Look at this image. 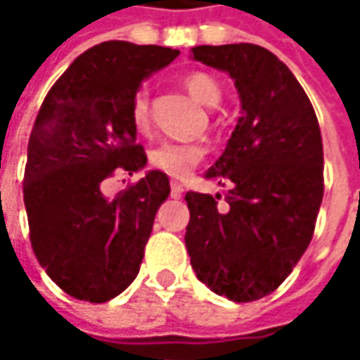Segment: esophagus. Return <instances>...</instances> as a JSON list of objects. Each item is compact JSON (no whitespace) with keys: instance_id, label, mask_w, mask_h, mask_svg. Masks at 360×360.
I'll return each instance as SVG.
<instances>
[{"instance_id":"esophagus-1","label":"esophagus","mask_w":360,"mask_h":360,"mask_svg":"<svg viewBox=\"0 0 360 360\" xmlns=\"http://www.w3.org/2000/svg\"><path fill=\"white\" fill-rule=\"evenodd\" d=\"M183 191H185V189H183V185H181V183H177V181H173V183H171V195H173V198H181V195H183Z\"/></svg>"}]
</instances>
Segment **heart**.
<instances>
[{
    "instance_id": "1",
    "label": "heart",
    "mask_w": 360,
    "mask_h": 360,
    "mask_svg": "<svg viewBox=\"0 0 360 360\" xmlns=\"http://www.w3.org/2000/svg\"><path fill=\"white\" fill-rule=\"evenodd\" d=\"M183 85L185 89L204 106H217L221 102V87L219 83L206 75V72H187L183 77ZM129 118L131 124L135 127V131L146 133L150 129V100H148V91L146 89H137L129 102ZM204 156V148L198 143H173V141H165L160 146H156L150 152V162L154 169H158L160 173L169 175V177H185L191 173V169L202 160Z\"/></svg>"
}]
</instances>
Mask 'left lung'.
Instances as JSON below:
<instances>
[{"label":"left lung","instance_id":"1","mask_svg":"<svg viewBox=\"0 0 360 360\" xmlns=\"http://www.w3.org/2000/svg\"><path fill=\"white\" fill-rule=\"evenodd\" d=\"M191 58L233 79L242 116L204 173L231 183L227 208L217 206L219 193L187 191L185 246L202 283L252 302L277 290L311 244L323 200L321 131L304 89L269 49L198 45Z\"/></svg>","mask_w":360,"mask_h":360}]
</instances>
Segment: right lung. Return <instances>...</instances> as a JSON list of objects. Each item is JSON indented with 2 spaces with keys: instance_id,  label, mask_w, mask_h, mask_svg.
Listing matches in <instances>:
<instances>
[{
  "instance_id": "add662e5",
  "label": "right lung",
  "mask_w": 360,
  "mask_h": 360,
  "mask_svg": "<svg viewBox=\"0 0 360 360\" xmlns=\"http://www.w3.org/2000/svg\"><path fill=\"white\" fill-rule=\"evenodd\" d=\"M179 49L104 41L81 53L49 89L29 139L25 206L45 273L72 298L108 302L137 277L169 177H146L106 198L114 171L146 169L129 102Z\"/></svg>"
}]
</instances>
